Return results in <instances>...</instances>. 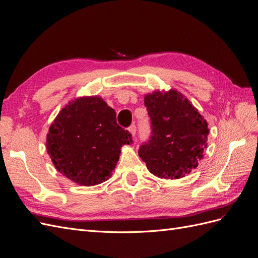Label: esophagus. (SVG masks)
<instances>
[{"label":"esophagus","mask_w":258,"mask_h":258,"mask_svg":"<svg viewBox=\"0 0 258 258\" xmlns=\"http://www.w3.org/2000/svg\"><path fill=\"white\" fill-rule=\"evenodd\" d=\"M128 130H129V133L131 134V136H133V137H135V136H136V133H137V127H136V124H131L130 127L128 128Z\"/></svg>","instance_id":"34e87169"}]
</instances>
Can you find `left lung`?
<instances>
[{
    "label": "left lung",
    "mask_w": 258,
    "mask_h": 258,
    "mask_svg": "<svg viewBox=\"0 0 258 258\" xmlns=\"http://www.w3.org/2000/svg\"><path fill=\"white\" fill-rule=\"evenodd\" d=\"M151 120V137L139 156L155 176L177 179L198 166L207 148L206 119L186 97L175 90L144 96Z\"/></svg>",
    "instance_id": "1"
}]
</instances>
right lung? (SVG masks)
Wrapping results in <instances>:
<instances>
[{"label": "right lung", "mask_w": 258, "mask_h": 258, "mask_svg": "<svg viewBox=\"0 0 258 258\" xmlns=\"http://www.w3.org/2000/svg\"><path fill=\"white\" fill-rule=\"evenodd\" d=\"M133 143L116 112L99 96L80 97L55 117L47 135V152L66 177L81 186L107 180L123 144Z\"/></svg>", "instance_id": "add662e5"}]
</instances>
